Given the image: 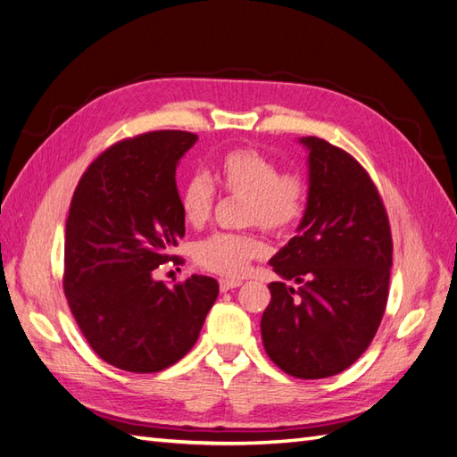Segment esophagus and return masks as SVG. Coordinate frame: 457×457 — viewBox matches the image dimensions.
<instances>
[{"label": "esophagus", "instance_id": "obj_1", "mask_svg": "<svg viewBox=\"0 0 457 457\" xmlns=\"http://www.w3.org/2000/svg\"><path fill=\"white\" fill-rule=\"evenodd\" d=\"M243 282L241 280H229V278H220V290L221 292H228L233 288H239Z\"/></svg>", "mask_w": 457, "mask_h": 457}]
</instances>
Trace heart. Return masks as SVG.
Masks as SVG:
<instances>
[{"label": "heart", "mask_w": 457, "mask_h": 457, "mask_svg": "<svg viewBox=\"0 0 457 457\" xmlns=\"http://www.w3.org/2000/svg\"><path fill=\"white\" fill-rule=\"evenodd\" d=\"M218 180L229 195L245 198L243 224H259L272 233H286L303 218L307 188L298 175L280 173L270 157L249 147L231 150L220 159ZM214 185L206 173L196 171L179 190V204L190 226H203L214 208ZM262 243L253 233H212L195 245L200 267L241 277L253 259L261 257Z\"/></svg>", "instance_id": "b5f03b06"}]
</instances>
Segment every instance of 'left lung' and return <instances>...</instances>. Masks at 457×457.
Returning <instances> with one entry per match:
<instances>
[{
    "label": "left lung",
    "mask_w": 457,
    "mask_h": 457,
    "mask_svg": "<svg viewBox=\"0 0 457 457\" xmlns=\"http://www.w3.org/2000/svg\"><path fill=\"white\" fill-rule=\"evenodd\" d=\"M298 142L307 150V206L298 236L269 261L282 280L269 284L261 335L286 374L320 379L353 366L372 343L387 303L394 243L362 165L321 137Z\"/></svg>",
    "instance_id": "left-lung-1"
}]
</instances>
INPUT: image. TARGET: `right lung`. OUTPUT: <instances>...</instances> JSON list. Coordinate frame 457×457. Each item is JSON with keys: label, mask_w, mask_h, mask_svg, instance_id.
<instances>
[{"label": "right lung", "mask_w": 457, "mask_h": 457, "mask_svg": "<svg viewBox=\"0 0 457 457\" xmlns=\"http://www.w3.org/2000/svg\"><path fill=\"white\" fill-rule=\"evenodd\" d=\"M196 134L157 130L109 147L73 193L63 290L83 337L104 362L152 374L195 346L220 286L193 274L169 288L154 270L185 236L175 171Z\"/></svg>", "instance_id": "add662e5"}]
</instances>
